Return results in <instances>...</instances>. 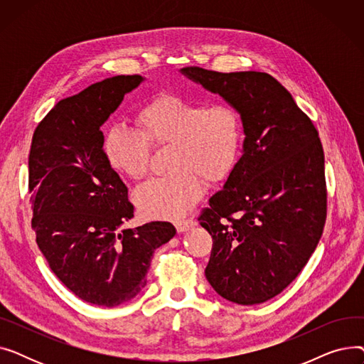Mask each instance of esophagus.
I'll list each match as a JSON object with an SVG mask.
<instances>
[{"label":"esophagus","instance_id":"1","mask_svg":"<svg viewBox=\"0 0 364 364\" xmlns=\"http://www.w3.org/2000/svg\"><path fill=\"white\" fill-rule=\"evenodd\" d=\"M174 225L177 227V230L181 233V232H187L192 227H195L196 221L193 218H183V220H176Z\"/></svg>","mask_w":364,"mask_h":364}]
</instances>
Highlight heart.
Masks as SVG:
<instances>
[{"mask_svg": "<svg viewBox=\"0 0 364 364\" xmlns=\"http://www.w3.org/2000/svg\"><path fill=\"white\" fill-rule=\"evenodd\" d=\"M139 131L112 127L103 151L121 176H147L151 146L169 149L168 176L140 186L134 200L140 211L155 218L186 214L203 193V180L215 184L233 171L243 144V119L230 103L202 100L164 92L144 103L136 114Z\"/></svg>", "mask_w": 364, "mask_h": 364, "instance_id": "obj_1", "label": "heart"}]
</instances>
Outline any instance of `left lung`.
<instances>
[{
	"label": "left lung",
	"mask_w": 364,
	"mask_h": 364,
	"mask_svg": "<svg viewBox=\"0 0 364 364\" xmlns=\"http://www.w3.org/2000/svg\"><path fill=\"white\" fill-rule=\"evenodd\" d=\"M181 72L236 106L243 119V155L198 218L213 237L205 276L228 301L265 302L296 279L326 223L318 132L269 73Z\"/></svg>",
	"instance_id": "obj_1"
}]
</instances>
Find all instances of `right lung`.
I'll return each mask as SVG.
<instances>
[{"label":"right lung","mask_w":364,"mask_h":364,"mask_svg":"<svg viewBox=\"0 0 364 364\" xmlns=\"http://www.w3.org/2000/svg\"><path fill=\"white\" fill-rule=\"evenodd\" d=\"M140 75H118L57 103L33 131L29 151L32 228L50 269L85 302L117 307L147 282L156 247L176 227L134 217L128 188L103 151L100 127Z\"/></svg>","instance_id":"obj_1"}]
</instances>
